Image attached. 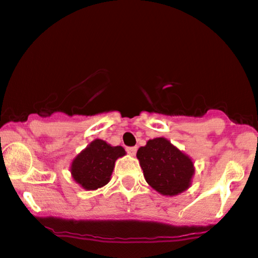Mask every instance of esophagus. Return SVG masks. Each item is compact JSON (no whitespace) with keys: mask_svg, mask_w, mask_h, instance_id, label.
Segmentation results:
<instances>
[{"mask_svg":"<svg viewBox=\"0 0 258 258\" xmlns=\"http://www.w3.org/2000/svg\"><path fill=\"white\" fill-rule=\"evenodd\" d=\"M127 153H128L131 157H135L136 153H137V147H128V148H127Z\"/></svg>","mask_w":258,"mask_h":258,"instance_id":"1","label":"esophagus"}]
</instances>
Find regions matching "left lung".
Segmentation results:
<instances>
[{
    "label": "left lung",
    "mask_w": 258,
    "mask_h": 258,
    "mask_svg": "<svg viewBox=\"0 0 258 258\" xmlns=\"http://www.w3.org/2000/svg\"><path fill=\"white\" fill-rule=\"evenodd\" d=\"M137 159L148 185L163 196H177L191 186L194 161L166 138L149 140L137 151Z\"/></svg>",
    "instance_id": "1"
}]
</instances>
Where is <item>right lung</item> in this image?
Returning <instances> with one entry per match:
<instances>
[{
  "label": "right lung",
  "mask_w": 258,
  "mask_h": 258,
  "mask_svg": "<svg viewBox=\"0 0 258 258\" xmlns=\"http://www.w3.org/2000/svg\"><path fill=\"white\" fill-rule=\"evenodd\" d=\"M126 155L121 146H111L105 141H92L71 163V176L87 191L105 186L111 179L115 163Z\"/></svg>",
  "instance_id": "1"
}]
</instances>
